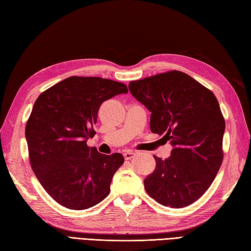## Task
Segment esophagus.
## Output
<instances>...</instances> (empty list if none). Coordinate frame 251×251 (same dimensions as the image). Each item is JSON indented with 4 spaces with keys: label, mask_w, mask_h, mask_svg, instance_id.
<instances>
[{
    "label": "esophagus",
    "mask_w": 251,
    "mask_h": 251,
    "mask_svg": "<svg viewBox=\"0 0 251 251\" xmlns=\"http://www.w3.org/2000/svg\"><path fill=\"white\" fill-rule=\"evenodd\" d=\"M123 155H124L125 159H130L132 156L135 155V153L132 152V151H126V152H124V154H123Z\"/></svg>",
    "instance_id": "obj_1"
}]
</instances>
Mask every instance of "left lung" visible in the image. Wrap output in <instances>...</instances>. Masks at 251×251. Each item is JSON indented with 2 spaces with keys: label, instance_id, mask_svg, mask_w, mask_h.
<instances>
[{
  "label": "left lung",
  "instance_id": "obj_1",
  "mask_svg": "<svg viewBox=\"0 0 251 251\" xmlns=\"http://www.w3.org/2000/svg\"><path fill=\"white\" fill-rule=\"evenodd\" d=\"M130 94L151 112L150 129L169 140L170 156L156 162L143 180L161 205L182 208L209 188L223 159L226 130L219 102L209 89L180 71L130 82Z\"/></svg>",
  "mask_w": 251,
  "mask_h": 251
}]
</instances>
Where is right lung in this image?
I'll list each match as a JSON object with an SVG mask.
<instances>
[{"instance_id": "add662e5", "label": "right lung", "mask_w": 251, "mask_h": 251, "mask_svg": "<svg viewBox=\"0 0 251 251\" xmlns=\"http://www.w3.org/2000/svg\"><path fill=\"white\" fill-rule=\"evenodd\" d=\"M124 84L101 77L71 76L42 93L25 126L31 167L58 204L84 210L104 200L121 153L104 155L88 148L96 134L99 106L120 94Z\"/></svg>"}]
</instances>
